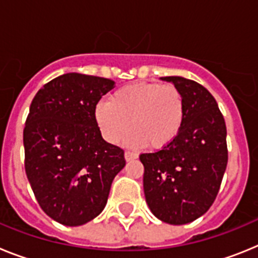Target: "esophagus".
<instances>
[{"mask_svg":"<svg viewBox=\"0 0 258 258\" xmlns=\"http://www.w3.org/2000/svg\"><path fill=\"white\" fill-rule=\"evenodd\" d=\"M124 156H125V160H126V161L136 160L137 157H138V156H137L136 154H133V152H125V155H124Z\"/></svg>","mask_w":258,"mask_h":258,"instance_id":"esophagus-1","label":"esophagus"}]
</instances>
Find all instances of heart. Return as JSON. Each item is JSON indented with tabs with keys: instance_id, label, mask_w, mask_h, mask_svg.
<instances>
[{
	"instance_id": "b5f03b06",
	"label": "heart",
	"mask_w": 258,
	"mask_h": 258,
	"mask_svg": "<svg viewBox=\"0 0 258 258\" xmlns=\"http://www.w3.org/2000/svg\"><path fill=\"white\" fill-rule=\"evenodd\" d=\"M94 115L102 137L111 145L121 142L132 129L125 140L129 147L149 146L157 151L173 143L181 132L184 99L181 90L170 84H132L98 104Z\"/></svg>"
}]
</instances>
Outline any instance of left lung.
<instances>
[{
	"label": "left lung",
	"mask_w": 258,
	"mask_h": 258,
	"mask_svg": "<svg viewBox=\"0 0 258 258\" xmlns=\"http://www.w3.org/2000/svg\"><path fill=\"white\" fill-rule=\"evenodd\" d=\"M160 79L181 90L184 120L173 143L140 156L143 190L155 217L184 225L202 217L217 197L227 165L226 124L204 86L181 76Z\"/></svg>",
	"instance_id": "8db88e82"
}]
</instances>
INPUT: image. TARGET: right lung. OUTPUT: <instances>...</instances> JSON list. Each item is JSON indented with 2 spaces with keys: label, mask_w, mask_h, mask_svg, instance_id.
Instances as JSON below:
<instances>
[{
  "label": "right lung",
  "mask_w": 258,
  "mask_h": 258,
  "mask_svg": "<svg viewBox=\"0 0 258 258\" xmlns=\"http://www.w3.org/2000/svg\"><path fill=\"white\" fill-rule=\"evenodd\" d=\"M115 81L64 74L40 89L23 132L26 173L42 211L66 226L101 214L124 151L102 138L95 107Z\"/></svg>",
  "instance_id": "add662e5"
}]
</instances>
